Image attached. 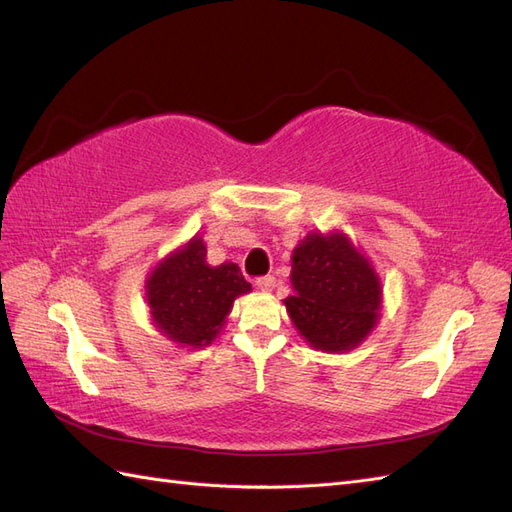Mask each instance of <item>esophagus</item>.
I'll use <instances>...</instances> for the list:
<instances>
[{"label": "esophagus", "instance_id": "esophagus-1", "mask_svg": "<svg viewBox=\"0 0 512 512\" xmlns=\"http://www.w3.org/2000/svg\"><path fill=\"white\" fill-rule=\"evenodd\" d=\"M254 286L262 292H269L273 286H275V277L273 275H262V277H256L254 280Z\"/></svg>", "mask_w": 512, "mask_h": 512}]
</instances>
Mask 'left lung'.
Returning a JSON list of instances; mask_svg holds the SVG:
<instances>
[{"mask_svg":"<svg viewBox=\"0 0 512 512\" xmlns=\"http://www.w3.org/2000/svg\"><path fill=\"white\" fill-rule=\"evenodd\" d=\"M292 288L284 299L292 322L320 350H348L376 324L380 282L346 237L307 235L292 254Z\"/></svg>","mask_w":512,"mask_h":512,"instance_id":"1","label":"left lung"}]
</instances>
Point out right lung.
Instances as JSON below:
<instances>
[{"instance_id":"1","label":"right lung","mask_w":512,"mask_h":512,"mask_svg":"<svg viewBox=\"0 0 512 512\" xmlns=\"http://www.w3.org/2000/svg\"><path fill=\"white\" fill-rule=\"evenodd\" d=\"M237 265L211 267L196 237L149 275L147 301L156 327L185 346H205L218 335L232 301L250 292Z\"/></svg>"}]
</instances>
